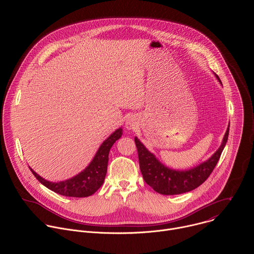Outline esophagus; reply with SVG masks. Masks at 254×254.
Listing matches in <instances>:
<instances>
[{
	"label": "esophagus",
	"instance_id": "esophagus-1",
	"mask_svg": "<svg viewBox=\"0 0 254 254\" xmlns=\"http://www.w3.org/2000/svg\"><path fill=\"white\" fill-rule=\"evenodd\" d=\"M135 125H136V122H135L134 120H132V119H128V120H127V122H126V127H127V129L134 128Z\"/></svg>",
	"mask_w": 254,
	"mask_h": 254
}]
</instances>
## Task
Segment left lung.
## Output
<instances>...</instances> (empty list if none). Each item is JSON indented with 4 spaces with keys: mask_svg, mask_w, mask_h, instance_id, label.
Segmentation results:
<instances>
[{
    "mask_svg": "<svg viewBox=\"0 0 254 254\" xmlns=\"http://www.w3.org/2000/svg\"><path fill=\"white\" fill-rule=\"evenodd\" d=\"M214 75L222 85L220 78L215 73ZM228 134L229 125L218 150L208 160L189 170H175L167 167L135 136L134 141L137 149L139 169L144 182L162 195H179L198 188L207 180L219 161L227 142Z\"/></svg>",
    "mask_w": 254,
    "mask_h": 254,
    "instance_id": "1",
    "label": "left lung"
}]
</instances>
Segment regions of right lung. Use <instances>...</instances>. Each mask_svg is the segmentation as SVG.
<instances>
[{"instance_id":"right-lung-1","label":"right lung","mask_w":254,"mask_h":254,"mask_svg":"<svg viewBox=\"0 0 254 254\" xmlns=\"http://www.w3.org/2000/svg\"><path fill=\"white\" fill-rule=\"evenodd\" d=\"M123 135V128L119 127L110 136H108L98 148L95 156L88 166L76 176L72 177L60 182H50L39 176L30 167L31 172L39 182L51 191L66 196V197H76L83 198L94 194L100 186L103 184V181L107 171L108 154L114 143Z\"/></svg>"}]
</instances>
